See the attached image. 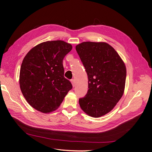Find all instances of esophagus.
<instances>
[{
	"label": "esophagus",
	"mask_w": 152,
	"mask_h": 152,
	"mask_svg": "<svg viewBox=\"0 0 152 152\" xmlns=\"http://www.w3.org/2000/svg\"><path fill=\"white\" fill-rule=\"evenodd\" d=\"M71 82H72V84L73 87H75V80H74V79H72V80H71Z\"/></svg>",
	"instance_id": "1"
}]
</instances>
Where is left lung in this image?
<instances>
[{"instance_id":"left-lung-1","label":"left lung","mask_w":152,"mask_h":152,"mask_svg":"<svg viewBox=\"0 0 152 152\" xmlns=\"http://www.w3.org/2000/svg\"><path fill=\"white\" fill-rule=\"evenodd\" d=\"M75 49L88 77L89 89L79 99V104L89 116L102 117L122 98L126 66L116 50L105 42H84Z\"/></svg>"}]
</instances>
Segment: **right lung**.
Returning <instances> with one entry per match:
<instances>
[{"label": "right lung", "instance_id": "add662e5", "mask_svg": "<svg viewBox=\"0 0 152 152\" xmlns=\"http://www.w3.org/2000/svg\"><path fill=\"white\" fill-rule=\"evenodd\" d=\"M72 49L62 40L48 41L32 48L23 60L20 73V89L32 107L43 113L58 108L71 82L64 77L63 60Z\"/></svg>", "mask_w": 152, "mask_h": 152}]
</instances>
